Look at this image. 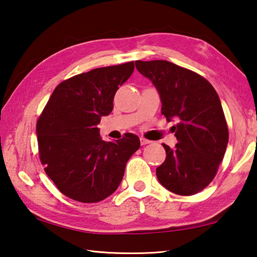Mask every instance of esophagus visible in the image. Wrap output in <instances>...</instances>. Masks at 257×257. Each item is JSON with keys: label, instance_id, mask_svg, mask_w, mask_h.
<instances>
[{"label": "esophagus", "instance_id": "34e87169", "mask_svg": "<svg viewBox=\"0 0 257 257\" xmlns=\"http://www.w3.org/2000/svg\"><path fill=\"white\" fill-rule=\"evenodd\" d=\"M140 142H141V145H146V144H150L151 141L146 140V139H144V138H141V139H140Z\"/></svg>", "mask_w": 257, "mask_h": 257}]
</instances>
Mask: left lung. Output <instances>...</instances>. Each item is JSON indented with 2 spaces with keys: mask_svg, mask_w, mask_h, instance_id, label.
<instances>
[{
  "mask_svg": "<svg viewBox=\"0 0 257 257\" xmlns=\"http://www.w3.org/2000/svg\"><path fill=\"white\" fill-rule=\"evenodd\" d=\"M135 66L155 86L162 114L176 123L175 148L162 144L166 159L156 169L158 180L175 194H196L214 179L228 142L217 93L203 76L169 61H136Z\"/></svg>",
  "mask_w": 257,
  "mask_h": 257,
  "instance_id": "1",
  "label": "left lung"
}]
</instances>
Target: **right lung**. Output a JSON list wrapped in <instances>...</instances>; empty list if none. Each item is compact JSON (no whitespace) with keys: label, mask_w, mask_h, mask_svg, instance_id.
<instances>
[{"label":"right lung","mask_w":257,"mask_h":257,"mask_svg":"<svg viewBox=\"0 0 257 257\" xmlns=\"http://www.w3.org/2000/svg\"><path fill=\"white\" fill-rule=\"evenodd\" d=\"M134 62L99 67L63 81L52 93L36 125L45 173L65 196L82 203L103 201L117 190L125 165L140 149L127 133L105 142L96 125L113 109L116 91Z\"/></svg>","instance_id":"add662e5"}]
</instances>
